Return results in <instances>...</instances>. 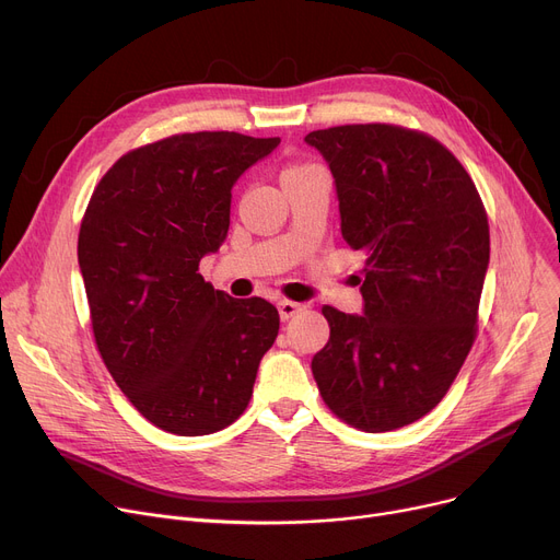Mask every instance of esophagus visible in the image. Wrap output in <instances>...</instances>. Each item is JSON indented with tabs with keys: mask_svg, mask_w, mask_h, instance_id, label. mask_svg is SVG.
<instances>
[{
	"mask_svg": "<svg viewBox=\"0 0 560 560\" xmlns=\"http://www.w3.org/2000/svg\"><path fill=\"white\" fill-rule=\"evenodd\" d=\"M304 311V304H298V302H290V300H281L279 302V315H281V319L285 322V319H290V317H295L298 313H302Z\"/></svg>",
	"mask_w": 560,
	"mask_h": 560,
	"instance_id": "esophagus-1",
	"label": "esophagus"
}]
</instances>
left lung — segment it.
Returning <instances> with one entry per match:
<instances>
[{
    "instance_id": "left-lung-1",
    "label": "left lung",
    "mask_w": 560,
    "mask_h": 560,
    "mask_svg": "<svg viewBox=\"0 0 560 560\" xmlns=\"http://www.w3.org/2000/svg\"><path fill=\"white\" fill-rule=\"evenodd\" d=\"M304 140L334 174L342 238L365 256L363 315L322 308L331 336L311 370L340 420L393 431L445 397L475 342L486 209L465 167L427 133L345 125Z\"/></svg>"
}]
</instances>
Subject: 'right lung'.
<instances>
[{
	"label": "right lung",
	"mask_w": 560,
	"mask_h": 560,
	"mask_svg": "<svg viewBox=\"0 0 560 560\" xmlns=\"http://www.w3.org/2000/svg\"><path fill=\"white\" fill-rule=\"evenodd\" d=\"M279 138L179 133L138 147L97 184L79 268L100 354L142 418L176 435L243 416L277 308L233 300L199 275L226 238L231 188Z\"/></svg>",
	"instance_id": "obj_1"
}]
</instances>
